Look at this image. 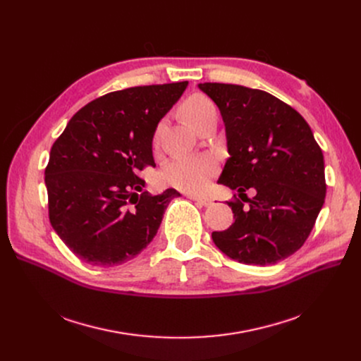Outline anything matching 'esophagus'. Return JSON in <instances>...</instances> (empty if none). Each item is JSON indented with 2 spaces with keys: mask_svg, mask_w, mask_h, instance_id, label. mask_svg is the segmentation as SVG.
Wrapping results in <instances>:
<instances>
[{
  "mask_svg": "<svg viewBox=\"0 0 361 361\" xmlns=\"http://www.w3.org/2000/svg\"><path fill=\"white\" fill-rule=\"evenodd\" d=\"M190 199H193L195 202H197L202 206H211L212 204V199L211 197H204V196H190Z\"/></svg>",
  "mask_w": 361,
  "mask_h": 361,
  "instance_id": "obj_1",
  "label": "esophagus"
}]
</instances>
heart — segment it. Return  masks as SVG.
<instances>
[{
	"mask_svg": "<svg viewBox=\"0 0 361 361\" xmlns=\"http://www.w3.org/2000/svg\"><path fill=\"white\" fill-rule=\"evenodd\" d=\"M183 112L188 123L193 124L196 128L202 121L207 117L216 116L215 104L204 97L202 93H195L188 97L183 104ZM159 130L155 135V140L159 136ZM218 164L212 157L202 155V157H178L171 159L162 169L161 180L173 185L178 190L187 193H197L209 183L212 176L216 173Z\"/></svg>",
	"mask_w": 361,
	"mask_h": 361,
	"instance_id": "obj_1",
	"label": "heart"
}]
</instances>
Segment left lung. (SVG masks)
Here are the masks:
<instances>
[{"instance_id": "1", "label": "left lung", "mask_w": 361, "mask_h": 361, "mask_svg": "<svg viewBox=\"0 0 361 361\" xmlns=\"http://www.w3.org/2000/svg\"><path fill=\"white\" fill-rule=\"evenodd\" d=\"M197 86L216 104L225 124L230 158L218 183L238 192V199L228 202L235 221L212 233L215 245L244 264L287 259L305 244L325 203L324 154L310 126L264 90ZM247 190L253 198L245 195Z\"/></svg>"}]
</instances>
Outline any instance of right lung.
Here are the masks:
<instances>
[{"label":"right lung","mask_w":361,"mask_h":361,"mask_svg":"<svg viewBox=\"0 0 361 361\" xmlns=\"http://www.w3.org/2000/svg\"><path fill=\"white\" fill-rule=\"evenodd\" d=\"M188 82L128 87L78 111L51 147L45 169L49 221L93 267H116L154 240L174 188L158 196L137 177L155 166L152 140Z\"/></svg>","instance_id":"add662e5"}]
</instances>
